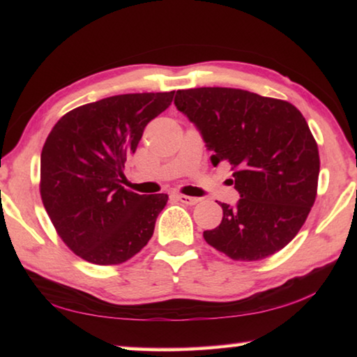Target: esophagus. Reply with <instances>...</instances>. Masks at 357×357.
I'll list each match as a JSON object with an SVG mask.
<instances>
[{
    "label": "esophagus",
    "mask_w": 357,
    "mask_h": 357,
    "mask_svg": "<svg viewBox=\"0 0 357 357\" xmlns=\"http://www.w3.org/2000/svg\"><path fill=\"white\" fill-rule=\"evenodd\" d=\"M178 200L181 202V203H184V204H197L198 202H200V198H197V197H189V195H178L176 197Z\"/></svg>",
    "instance_id": "esophagus-1"
}]
</instances>
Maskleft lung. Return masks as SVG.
Instances as JSON below:
<instances>
[{"instance_id": "8db88e82", "label": "left lung", "mask_w": 357, "mask_h": 357, "mask_svg": "<svg viewBox=\"0 0 357 357\" xmlns=\"http://www.w3.org/2000/svg\"><path fill=\"white\" fill-rule=\"evenodd\" d=\"M174 105L213 151L228 162L241 200L220 203V225L203 233L215 250L236 261H258L291 241L315 203L318 144L305 118L287 100L236 88L179 89Z\"/></svg>"}]
</instances>
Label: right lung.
<instances>
[{
	"label": "right lung",
	"instance_id": "obj_1",
	"mask_svg": "<svg viewBox=\"0 0 357 357\" xmlns=\"http://www.w3.org/2000/svg\"><path fill=\"white\" fill-rule=\"evenodd\" d=\"M174 91L119 94L77 107L53 126L40 154V198L58 236L84 261H128L149 243L167 193L124 189V162Z\"/></svg>",
	"mask_w": 357,
	"mask_h": 357
}]
</instances>
